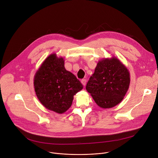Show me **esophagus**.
I'll return each instance as SVG.
<instances>
[{"label": "esophagus", "mask_w": 158, "mask_h": 158, "mask_svg": "<svg viewBox=\"0 0 158 158\" xmlns=\"http://www.w3.org/2000/svg\"><path fill=\"white\" fill-rule=\"evenodd\" d=\"M81 83L82 84V85H85V84H86V79H82L81 80Z\"/></svg>", "instance_id": "34e87169"}]
</instances>
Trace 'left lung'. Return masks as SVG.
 I'll return each mask as SVG.
<instances>
[{"label": "left lung", "mask_w": 158, "mask_h": 158, "mask_svg": "<svg viewBox=\"0 0 158 158\" xmlns=\"http://www.w3.org/2000/svg\"><path fill=\"white\" fill-rule=\"evenodd\" d=\"M130 83L128 69L118 58L112 56L98 62L85 89L98 106L110 109L122 102Z\"/></svg>", "instance_id": "obj_1"}]
</instances>
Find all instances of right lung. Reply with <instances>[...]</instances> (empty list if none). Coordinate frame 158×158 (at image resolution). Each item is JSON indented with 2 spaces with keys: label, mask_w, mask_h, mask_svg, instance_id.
I'll return each instance as SVG.
<instances>
[{
  "label": "right lung",
  "mask_w": 158,
  "mask_h": 158,
  "mask_svg": "<svg viewBox=\"0 0 158 158\" xmlns=\"http://www.w3.org/2000/svg\"><path fill=\"white\" fill-rule=\"evenodd\" d=\"M36 95L43 106L58 114L71 106L74 95L83 89L76 77L64 68L63 58L56 53L48 56L34 76Z\"/></svg>",
  "instance_id": "right-lung-1"
}]
</instances>
